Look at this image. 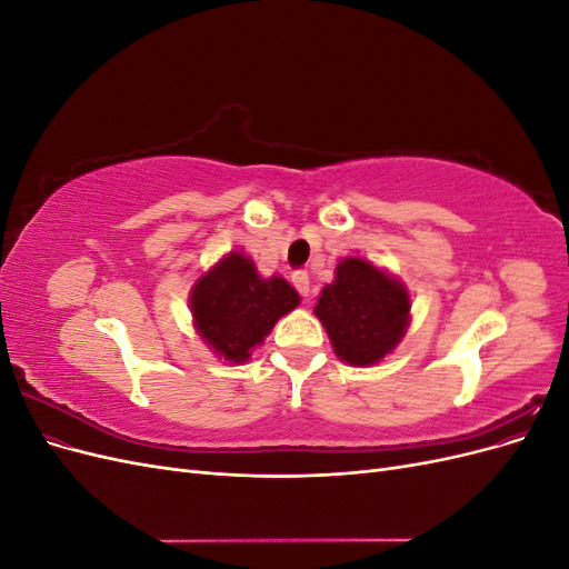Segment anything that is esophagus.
<instances>
[{"instance_id":"1","label":"esophagus","mask_w":569,"mask_h":569,"mask_svg":"<svg viewBox=\"0 0 569 569\" xmlns=\"http://www.w3.org/2000/svg\"><path fill=\"white\" fill-rule=\"evenodd\" d=\"M291 282H295V287L299 289V295H301V297H308V295H311V280H308V272L297 270L295 274H291Z\"/></svg>"}]
</instances>
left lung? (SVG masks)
Instances as JSON below:
<instances>
[{
  "mask_svg": "<svg viewBox=\"0 0 569 569\" xmlns=\"http://www.w3.org/2000/svg\"><path fill=\"white\" fill-rule=\"evenodd\" d=\"M313 313L339 360L370 368L399 347L410 325V295L389 270L363 256L341 258Z\"/></svg>",
  "mask_w": 569,
  "mask_h": 569,
  "instance_id": "obj_1",
  "label": "left lung"
}]
</instances>
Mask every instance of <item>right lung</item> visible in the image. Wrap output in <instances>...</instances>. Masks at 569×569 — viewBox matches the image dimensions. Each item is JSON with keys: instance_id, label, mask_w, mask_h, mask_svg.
Segmentation results:
<instances>
[{"instance_id": "1", "label": "right lung", "mask_w": 569, "mask_h": 569, "mask_svg": "<svg viewBox=\"0 0 569 569\" xmlns=\"http://www.w3.org/2000/svg\"><path fill=\"white\" fill-rule=\"evenodd\" d=\"M301 303L282 274L263 278L251 256L230 251L201 272L189 291V311L201 341L230 366H242L282 316Z\"/></svg>"}]
</instances>
